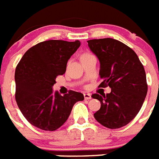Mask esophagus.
Listing matches in <instances>:
<instances>
[{"label": "esophagus", "mask_w": 159, "mask_h": 159, "mask_svg": "<svg viewBox=\"0 0 159 159\" xmlns=\"http://www.w3.org/2000/svg\"><path fill=\"white\" fill-rule=\"evenodd\" d=\"M84 98L86 100H89V99H91V94H84Z\"/></svg>", "instance_id": "esophagus-1"}]
</instances>
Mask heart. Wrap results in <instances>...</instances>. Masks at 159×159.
<instances>
[{
  "instance_id": "obj_1",
  "label": "heart",
  "mask_w": 159,
  "mask_h": 159,
  "mask_svg": "<svg viewBox=\"0 0 159 159\" xmlns=\"http://www.w3.org/2000/svg\"><path fill=\"white\" fill-rule=\"evenodd\" d=\"M85 55H87V54H85Z\"/></svg>"
}]
</instances>
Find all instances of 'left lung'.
Returning a JSON list of instances; mask_svg holds the SVG:
<instances>
[{
  "label": "left lung",
  "instance_id": "1",
  "mask_svg": "<svg viewBox=\"0 0 159 159\" xmlns=\"http://www.w3.org/2000/svg\"><path fill=\"white\" fill-rule=\"evenodd\" d=\"M87 43L99 61V76L102 79L99 86L111 89L109 94L92 95L101 102L94 118L108 129L123 127L135 118L147 94L143 65L135 52L120 41L106 38Z\"/></svg>",
  "mask_w": 159,
  "mask_h": 159
}]
</instances>
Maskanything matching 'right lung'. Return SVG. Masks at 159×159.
<instances>
[{
    "label": "right lung",
    "mask_w": 159,
    "mask_h": 159,
    "mask_svg": "<svg viewBox=\"0 0 159 159\" xmlns=\"http://www.w3.org/2000/svg\"><path fill=\"white\" fill-rule=\"evenodd\" d=\"M80 45L79 40L41 42L26 51L17 65L16 102L28 122L38 129H59L73 105L84 99L79 92L69 90L62 96L52 90L57 77L65 73L68 61Z\"/></svg>",
    "instance_id": "add662e5"
}]
</instances>
